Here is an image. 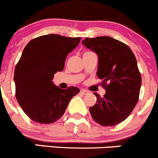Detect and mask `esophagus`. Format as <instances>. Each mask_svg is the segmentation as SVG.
Wrapping results in <instances>:
<instances>
[{"mask_svg":"<svg viewBox=\"0 0 158 158\" xmlns=\"http://www.w3.org/2000/svg\"><path fill=\"white\" fill-rule=\"evenodd\" d=\"M80 92H81V94H84V95L87 94L89 93V92L87 91V90H84V89H82V90H81V91H80Z\"/></svg>","mask_w":158,"mask_h":158,"instance_id":"obj_1","label":"esophagus"}]
</instances>
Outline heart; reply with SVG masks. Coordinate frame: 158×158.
Wrapping results in <instances>:
<instances>
[{
  "instance_id": "1",
  "label": "heart",
  "mask_w": 158,
  "mask_h": 158,
  "mask_svg": "<svg viewBox=\"0 0 158 158\" xmlns=\"http://www.w3.org/2000/svg\"><path fill=\"white\" fill-rule=\"evenodd\" d=\"M87 52H89V51H87ZM87 52H86V53H87Z\"/></svg>"
}]
</instances>
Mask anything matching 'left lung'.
I'll use <instances>...</instances> for the list:
<instances>
[{"mask_svg": "<svg viewBox=\"0 0 158 158\" xmlns=\"http://www.w3.org/2000/svg\"><path fill=\"white\" fill-rule=\"evenodd\" d=\"M82 44L98 56L97 75L106 94H94L97 102L89 108L92 118L104 127L124 121L139 99L141 76L136 57L125 44L112 37L85 38Z\"/></svg>", "mask_w": 158, "mask_h": 158, "instance_id": "obj_1", "label": "left lung"}]
</instances>
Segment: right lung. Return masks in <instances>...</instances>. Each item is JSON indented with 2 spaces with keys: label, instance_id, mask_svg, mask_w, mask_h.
Masks as SVG:
<instances>
[{
  "label": "right lung",
  "instance_id": "add662e5",
  "mask_svg": "<svg viewBox=\"0 0 158 158\" xmlns=\"http://www.w3.org/2000/svg\"><path fill=\"white\" fill-rule=\"evenodd\" d=\"M81 39L51 34L33 39L24 48L14 81L17 101L32 121L45 124L57 121L80 92L76 87L60 88L52 79L63 71L67 56Z\"/></svg>",
  "mask_w": 158,
  "mask_h": 158
}]
</instances>
